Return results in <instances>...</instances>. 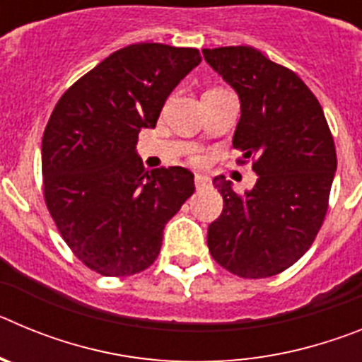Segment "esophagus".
Wrapping results in <instances>:
<instances>
[{
  "mask_svg": "<svg viewBox=\"0 0 362 362\" xmlns=\"http://www.w3.org/2000/svg\"><path fill=\"white\" fill-rule=\"evenodd\" d=\"M194 183H196V188L209 187V185H210V177H209V175H201V174H197L196 177H194Z\"/></svg>",
  "mask_w": 362,
  "mask_h": 362,
  "instance_id": "obj_1",
  "label": "esophagus"
}]
</instances>
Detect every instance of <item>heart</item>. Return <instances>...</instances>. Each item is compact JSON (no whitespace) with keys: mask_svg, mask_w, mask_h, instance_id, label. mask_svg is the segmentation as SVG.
<instances>
[{"mask_svg":"<svg viewBox=\"0 0 362 362\" xmlns=\"http://www.w3.org/2000/svg\"><path fill=\"white\" fill-rule=\"evenodd\" d=\"M190 161L194 163V165H204V161H206V158H204V156L199 152V150H192Z\"/></svg>","mask_w":362,"mask_h":362,"instance_id":"1","label":"heart"}]
</instances>
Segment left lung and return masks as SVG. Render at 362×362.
I'll return each instance as SVG.
<instances>
[{
    "mask_svg": "<svg viewBox=\"0 0 362 362\" xmlns=\"http://www.w3.org/2000/svg\"><path fill=\"white\" fill-rule=\"evenodd\" d=\"M241 101L233 134L238 163L252 161L257 183L233 192L214 177L223 212L209 226V250L233 276L263 279L297 263L328 212L337 170L334 137L317 98L290 69L252 47L203 49Z\"/></svg>",
    "mask_w": 362,
    "mask_h": 362,
    "instance_id": "left-lung-1",
    "label": "left lung"
}]
</instances>
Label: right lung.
Instances as JSON below:
<instances>
[{
	"label": "right lung",
	"mask_w": 362,
	"mask_h": 362,
	"mask_svg": "<svg viewBox=\"0 0 362 362\" xmlns=\"http://www.w3.org/2000/svg\"><path fill=\"white\" fill-rule=\"evenodd\" d=\"M199 63L197 49L129 45L74 83L50 114L41 141L45 203L74 255L101 276L146 270L165 225L196 190L187 168L145 170L136 145Z\"/></svg>",
	"instance_id": "obj_1"
}]
</instances>
